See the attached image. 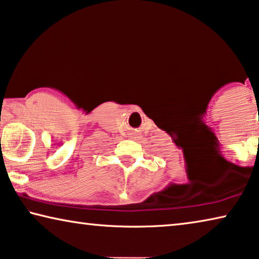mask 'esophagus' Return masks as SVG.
Here are the masks:
<instances>
[{
  "instance_id": "34e87169",
  "label": "esophagus",
  "mask_w": 259,
  "mask_h": 259,
  "mask_svg": "<svg viewBox=\"0 0 259 259\" xmlns=\"http://www.w3.org/2000/svg\"><path fill=\"white\" fill-rule=\"evenodd\" d=\"M130 138H131V139H136V138H138V136H137V134H135V133H133V134H131V136H130Z\"/></svg>"
}]
</instances>
